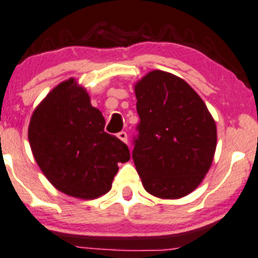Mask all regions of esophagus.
Returning <instances> with one entry per match:
<instances>
[{
    "instance_id": "esophagus-1",
    "label": "esophagus",
    "mask_w": 258,
    "mask_h": 258,
    "mask_svg": "<svg viewBox=\"0 0 258 258\" xmlns=\"http://www.w3.org/2000/svg\"><path fill=\"white\" fill-rule=\"evenodd\" d=\"M117 137H118L119 139H120L121 141H123V143H128V135H126V133H125V132H120V133H118Z\"/></svg>"
}]
</instances>
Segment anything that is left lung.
<instances>
[{"instance_id": "obj_1", "label": "left lung", "mask_w": 258, "mask_h": 258, "mask_svg": "<svg viewBox=\"0 0 258 258\" xmlns=\"http://www.w3.org/2000/svg\"><path fill=\"white\" fill-rule=\"evenodd\" d=\"M140 121L133 160L146 192L163 199L189 195L203 181L217 148V126L184 80L155 70L135 85Z\"/></svg>"}]
</instances>
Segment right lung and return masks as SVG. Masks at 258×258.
Listing matches in <instances>:
<instances>
[{
  "instance_id": "1",
  "label": "right lung",
  "mask_w": 258,
  "mask_h": 258,
  "mask_svg": "<svg viewBox=\"0 0 258 258\" xmlns=\"http://www.w3.org/2000/svg\"><path fill=\"white\" fill-rule=\"evenodd\" d=\"M101 110L92 107L85 88L74 79L57 85L35 108L28 139L38 166L49 182L65 195L95 199L106 195L129 161V149L104 132Z\"/></svg>"
}]
</instances>
